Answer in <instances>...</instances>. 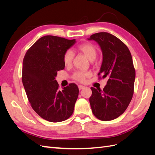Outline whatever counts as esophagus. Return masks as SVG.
Segmentation results:
<instances>
[{"label": "esophagus", "mask_w": 155, "mask_h": 155, "mask_svg": "<svg viewBox=\"0 0 155 155\" xmlns=\"http://www.w3.org/2000/svg\"><path fill=\"white\" fill-rule=\"evenodd\" d=\"M78 88H79V90H82V89H83L84 88H85V87L83 86V85H78Z\"/></svg>", "instance_id": "34e87169"}]
</instances>
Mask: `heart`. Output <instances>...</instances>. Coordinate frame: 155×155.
Wrapping results in <instances>:
<instances>
[{"label": "heart", "mask_w": 155, "mask_h": 155, "mask_svg": "<svg viewBox=\"0 0 155 155\" xmlns=\"http://www.w3.org/2000/svg\"><path fill=\"white\" fill-rule=\"evenodd\" d=\"M78 50L81 51L85 54L86 57L91 61L94 60L97 55V49L96 46L91 43H85L79 45L78 48ZM74 58V52L71 50H68L65 51L63 55V63L65 65L68 66L71 64ZM91 76V73L88 72L78 71L74 74V78L76 80L84 82L85 81L86 78Z\"/></svg>", "instance_id": "obj_1"}]
</instances>
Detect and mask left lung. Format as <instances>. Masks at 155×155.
<instances>
[{
  "label": "left lung",
  "mask_w": 155,
  "mask_h": 155,
  "mask_svg": "<svg viewBox=\"0 0 155 155\" xmlns=\"http://www.w3.org/2000/svg\"><path fill=\"white\" fill-rule=\"evenodd\" d=\"M88 40L95 41L102 51L98 75L109 78L103 91L91 88L92 93L89 101L97 119L110 121L122 114L132 100L135 80L132 56L127 46L109 33H96Z\"/></svg>",
  "instance_id": "obj_1"
}]
</instances>
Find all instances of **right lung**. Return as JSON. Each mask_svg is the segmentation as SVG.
I'll use <instances>...</instances> for the list:
<instances>
[{
  "label": "right lung",
  "mask_w": 155,
  "mask_h": 155,
  "mask_svg": "<svg viewBox=\"0 0 155 155\" xmlns=\"http://www.w3.org/2000/svg\"><path fill=\"white\" fill-rule=\"evenodd\" d=\"M76 43V39L42 37L28 50L23 59L22 81L28 99L36 113L50 122L66 120L74 112L78 86L70 83L60 91L55 77L64 68V52Z\"/></svg>",
  "instance_id": "obj_1"
}]
</instances>
